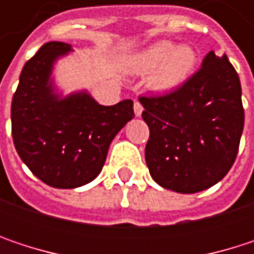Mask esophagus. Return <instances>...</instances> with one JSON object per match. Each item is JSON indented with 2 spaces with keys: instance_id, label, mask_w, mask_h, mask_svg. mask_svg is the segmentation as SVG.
I'll return each instance as SVG.
<instances>
[{
  "instance_id": "esophagus-1",
  "label": "esophagus",
  "mask_w": 254,
  "mask_h": 254,
  "mask_svg": "<svg viewBox=\"0 0 254 254\" xmlns=\"http://www.w3.org/2000/svg\"><path fill=\"white\" fill-rule=\"evenodd\" d=\"M142 110H144V107H142V104L139 103V101H135L133 103V112H135V116H141L142 115Z\"/></svg>"
}]
</instances>
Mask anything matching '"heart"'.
Instances as JSON below:
<instances>
[{"label": "heart", "mask_w": 254, "mask_h": 254, "mask_svg": "<svg viewBox=\"0 0 254 254\" xmlns=\"http://www.w3.org/2000/svg\"><path fill=\"white\" fill-rule=\"evenodd\" d=\"M197 51L191 45H177L162 39L135 53L129 67L138 75H151L150 86L159 92H172L184 86L195 70Z\"/></svg>", "instance_id": "obj_1"}]
</instances>
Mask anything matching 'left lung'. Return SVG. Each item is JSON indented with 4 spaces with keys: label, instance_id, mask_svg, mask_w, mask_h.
Segmentation results:
<instances>
[{
    "label": "left lung",
    "instance_id": "obj_1",
    "mask_svg": "<svg viewBox=\"0 0 254 254\" xmlns=\"http://www.w3.org/2000/svg\"><path fill=\"white\" fill-rule=\"evenodd\" d=\"M150 138L145 162L163 188L192 194L210 188L235 162L244 127L241 83L227 56L207 53L177 91L139 97Z\"/></svg>",
    "mask_w": 254,
    "mask_h": 254
}]
</instances>
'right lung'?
Returning a JSON list of instances; mask_svg holds the SVG:
<instances>
[{"label": "right lung", "instance_id": "right-lung-1", "mask_svg": "<svg viewBox=\"0 0 254 254\" xmlns=\"http://www.w3.org/2000/svg\"><path fill=\"white\" fill-rule=\"evenodd\" d=\"M47 42L26 62L11 103L14 147L32 174L54 188H77L98 177L109 147L133 118L132 100L98 104L88 91L63 97L51 77L54 64L72 53Z\"/></svg>", "mask_w": 254, "mask_h": 254}]
</instances>
